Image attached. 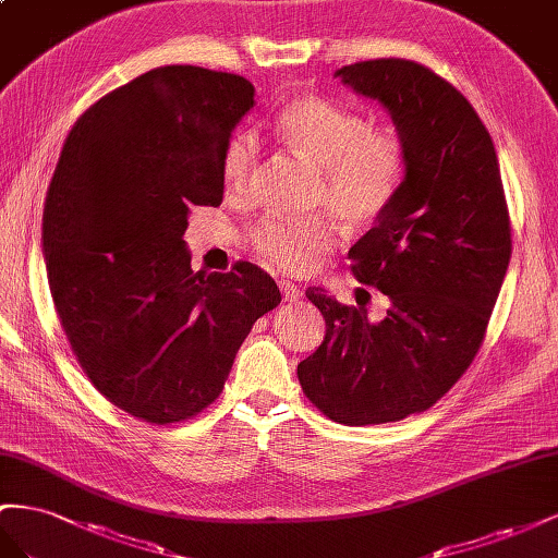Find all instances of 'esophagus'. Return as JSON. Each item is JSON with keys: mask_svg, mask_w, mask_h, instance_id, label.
<instances>
[{"mask_svg": "<svg viewBox=\"0 0 558 558\" xmlns=\"http://www.w3.org/2000/svg\"><path fill=\"white\" fill-rule=\"evenodd\" d=\"M278 288H280V292H282V299L284 301H299L301 299V290L296 288L294 282H290V280H278Z\"/></svg>", "mask_w": 558, "mask_h": 558, "instance_id": "34e87169", "label": "esophagus"}]
</instances>
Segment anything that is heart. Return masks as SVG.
<instances>
[{
	"label": "heart",
	"mask_w": 558,
	"mask_h": 558,
	"mask_svg": "<svg viewBox=\"0 0 558 558\" xmlns=\"http://www.w3.org/2000/svg\"><path fill=\"white\" fill-rule=\"evenodd\" d=\"M276 133L317 168L313 203L325 205L345 227L374 225L400 194L409 151L395 125H372L360 111L308 93L282 105ZM257 161V133H231L219 156V180L227 196L247 194ZM250 245L274 266L306 274L333 247V227L325 215H266L250 231Z\"/></svg>",
	"instance_id": "1"
}]
</instances>
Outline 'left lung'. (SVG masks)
Returning a JSON list of instances; mask_svg holds the SVG:
<instances>
[{
  "label": "left lung",
  "mask_w": 558,
  "mask_h": 558,
  "mask_svg": "<svg viewBox=\"0 0 558 558\" xmlns=\"http://www.w3.org/2000/svg\"><path fill=\"white\" fill-rule=\"evenodd\" d=\"M337 76L384 105L407 140L400 194L348 252L353 276L390 308L369 323L364 308L308 288L327 329L296 376L327 418L378 425L429 409L468 372L512 257V225L493 140L447 78L404 58Z\"/></svg>",
  "instance_id": "left-lung-1"
}]
</instances>
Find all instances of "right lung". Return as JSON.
Returning <instances> with one entry per match:
<instances>
[{"mask_svg": "<svg viewBox=\"0 0 558 558\" xmlns=\"http://www.w3.org/2000/svg\"><path fill=\"white\" fill-rule=\"evenodd\" d=\"M252 105L243 76L156 68L93 102L62 145L41 219L53 306L78 367L137 421L208 409L280 304L250 262L191 270L182 238L194 205L225 198L219 156Z\"/></svg>", "mask_w": 558, "mask_h": 558, "instance_id": "obj_1", "label": "right lung"}]
</instances>
